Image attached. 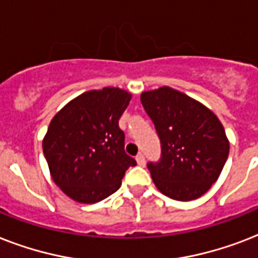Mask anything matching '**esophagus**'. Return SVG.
I'll list each match as a JSON object with an SVG mask.
<instances>
[{"label": "esophagus", "mask_w": 258, "mask_h": 258, "mask_svg": "<svg viewBox=\"0 0 258 258\" xmlns=\"http://www.w3.org/2000/svg\"><path fill=\"white\" fill-rule=\"evenodd\" d=\"M135 159H137L138 165H139V166H145L146 161H145V155H143V154H138Z\"/></svg>", "instance_id": "obj_1"}]
</instances>
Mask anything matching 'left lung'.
I'll list each match as a JSON object with an SVG mask.
<instances>
[{
    "label": "left lung",
    "instance_id": "1",
    "mask_svg": "<svg viewBox=\"0 0 258 258\" xmlns=\"http://www.w3.org/2000/svg\"><path fill=\"white\" fill-rule=\"evenodd\" d=\"M141 101L161 141V158L149 162L158 190L171 200L200 198L218 179L229 142L218 117L187 95L162 87Z\"/></svg>",
    "mask_w": 258,
    "mask_h": 258
}]
</instances>
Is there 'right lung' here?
Segmentation results:
<instances>
[{
  "mask_svg": "<svg viewBox=\"0 0 258 258\" xmlns=\"http://www.w3.org/2000/svg\"><path fill=\"white\" fill-rule=\"evenodd\" d=\"M131 95L105 87L83 93L54 115L42 142L54 183L80 204H95L120 187L131 166L119 119Z\"/></svg>",
  "mask_w": 258,
  "mask_h": 258,
  "instance_id": "right-lung-1",
  "label": "right lung"
}]
</instances>
